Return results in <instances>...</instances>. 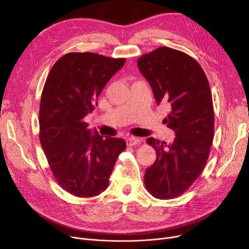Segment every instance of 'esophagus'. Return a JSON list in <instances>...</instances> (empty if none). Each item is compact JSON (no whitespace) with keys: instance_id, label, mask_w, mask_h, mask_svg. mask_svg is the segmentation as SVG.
Masks as SVG:
<instances>
[{"instance_id":"esophagus-1","label":"esophagus","mask_w":249,"mask_h":249,"mask_svg":"<svg viewBox=\"0 0 249 249\" xmlns=\"http://www.w3.org/2000/svg\"><path fill=\"white\" fill-rule=\"evenodd\" d=\"M126 141H127V144L129 146H134V145L140 144V139L136 138V137H129V138H127Z\"/></svg>"}]
</instances>
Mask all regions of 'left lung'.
I'll return each instance as SVG.
<instances>
[{
    "instance_id": "8db88e82",
    "label": "left lung",
    "mask_w": 249,
    "mask_h": 249,
    "mask_svg": "<svg viewBox=\"0 0 249 249\" xmlns=\"http://www.w3.org/2000/svg\"><path fill=\"white\" fill-rule=\"evenodd\" d=\"M137 64L157 104L169 106L163 122L176 134L171 144L146 140L157 159L146 169L144 183L153 196L174 198L192 186L207 164L214 129L211 88L198 62L183 52L161 47L142 55Z\"/></svg>"
}]
</instances>
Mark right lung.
<instances>
[{"instance_id": "right-lung-1", "label": "right lung", "mask_w": 249, "mask_h": 249, "mask_svg": "<svg viewBox=\"0 0 249 249\" xmlns=\"http://www.w3.org/2000/svg\"><path fill=\"white\" fill-rule=\"evenodd\" d=\"M125 63L93 53H71L53 66L39 105V141L58 185L79 197L104 192L118 156L121 138L88 129L84 117L97 105L106 83Z\"/></svg>"}]
</instances>
